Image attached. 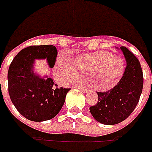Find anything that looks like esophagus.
<instances>
[{"label": "esophagus", "instance_id": "1", "mask_svg": "<svg viewBox=\"0 0 152 152\" xmlns=\"http://www.w3.org/2000/svg\"><path fill=\"white\" fill-rule=\"evenodd\" d=\"M79 89L81 91H82L83 93H87V92H88V88H82V87H79Z\"/></svg>", "mask_w": 152, "mask_h": 152}]
</instances>
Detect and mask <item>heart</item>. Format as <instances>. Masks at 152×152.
Wrapping results in <instances>:
<instances>
[{"label":"heart","mask_w":152,"mask_h":152,"mask_svg":"<svg viewBox=\"0 0 152 152\" xmlns=\"http://www.w3.org/2000/svg\"><path fill=\"white\" fill-rule=\"evenodd\" d=\"M77 69L81 72L96 74L104 79L106 88L112 87L122 74L121 60L106 52L91 53L77 58L74 64L66 56H59L56 64L55 75L63 82H68L77 75Z\"/></svg>","instance_id":"1"}]
</instances>
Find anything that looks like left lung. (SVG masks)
Segmentation results:
<instances>
[{"label": "left lung", "instance_id": "obj_1", "mask_svg": "<svg viewBox=\"0 0 152 152\" xmlns=\"http://www.w3.org/2000/svg\"><path fill=\"white\" fill-rule=\"evenodd\" d=\"M116 48L122 51L126 61L123 76L114 88L97 93V104L89 107L95 120L104 125H116L126 119L137 105L143 89V72L137 58L126 47Z\"/></svg>", "mask_w": 152, "mask_h": 152}]
</instances>
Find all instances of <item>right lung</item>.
<instances>
[{
  "label": "right lung",
  "instance_id": "obj_1",
  "mask_svg": "<svg viewBox=\"0 0 152 152\" xmlns=\"http://www.w3.org/2000/svg\"><path fill=\"white\" fill-rule=\"evenodd\" d=\"M53 45L30 46L19 52L8 73V93L17 110L26 119L44 122L52 119L63 107L70 88H58L48 75L35 71L36 59H46L53 68L57 56Z\"/></svg>",
  "mask_w": 152,
  "mask_h": 152
}]
</instances>
